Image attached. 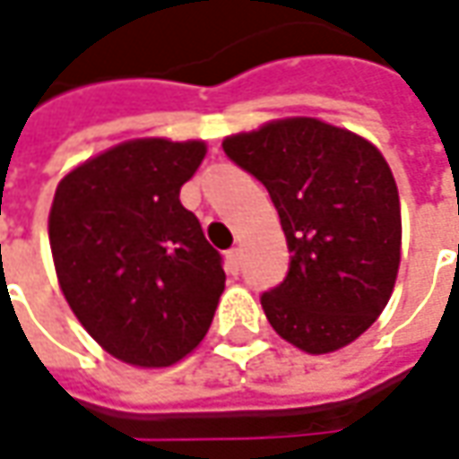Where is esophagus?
<instances>
[{
    "mask_svg": "<svg viewBox=\"0 0 459 459\" xmlns=\"http://www.w3.org/2000/svg\"><path fill=\"white\" fill-rule=\"evenodd\" d=\"M227 271H230V273H238L239 271V247L227 250Z\"/></svg>",
    "mask_w": 459,
    "mask_h": 459,
    "instance_id": "esophagus-1",
    "label": "esophagus"
}]
</instances>
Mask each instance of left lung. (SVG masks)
<instances>
[{
    "label": "left lung",
    "mask_w": 459,
    "mask_h": 459,
    "mask_svg": "<svg viewBox=\"0 0 459 459\" xmlns=\"http://www.w3.org/2000/svg\"><path fill=\"white\" fill-rule=\"evenodd\" d=\"M221 148L268 188L291 250L286 281L260 299L271 326L308 355L355 342L401 263V202L383 152L316 117L271 119Z\"/></svg>",
    "instance_id": "8db88e82"
}]
</instances>
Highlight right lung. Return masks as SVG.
Masks as SVG:
<instances>
[{
	"label": "right lung",
	"mask_w": 459,
	"mask_h": 459,
	"mask_svg": "<svg viewBox=\"0 0 459 459\" xmlns=\"http://www.w3.org/2000/svg\"><path fill=\"white\" fill-rule=\"evenodd\" d=\"M204 140L134 137L71 168L48 238L81 326L117 360L168 368L206 337L224 291L220 253L178 194Z\"/></svg>",
	"instance_id": "add662e5"
}]
</instances>
